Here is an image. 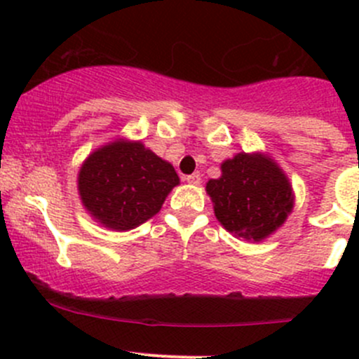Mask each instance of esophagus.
I'll return each mask as SVG.
<instances>
[{
    "instance_id": "34e87169",
    "label": "esophagus",
    "mask_w": 359,
    "mask_h": 359,
    "mask_svg": "<svg viewBox=\"0 0 359 359\" xmlns=\"http://www.w3.org/2000/svg\"><path fill=\"white\" fill-rule=\"evenodd\" d=\"M186 180H187V182H189V184H193V186H198V184L201 182V175L196 172V173H193V175H187Z\"/></svg>"
}]
</instances>
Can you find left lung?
<instances>
[{"label": "left lung", "mask_w": 359, "mask_h": 359, "mask_svg": "<svg viewBox=\"0 0 359 359\" xmlns=\"http://www.w3.org/2000/svg\"><path fill=\"white\" fill-rule=\"evenodd\" d=\"M222 175L206 182L217 220L233 236L266 240L285 224L293 210L287 173L264 153H238L220 165Z\"/></svg>", "instance_id": "obj_1"}]
</instances>
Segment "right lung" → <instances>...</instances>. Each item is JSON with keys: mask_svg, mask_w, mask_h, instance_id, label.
Returning a JSON list of instances; mask_svg holds the SVG:
<instances>
[{"mask_svg": "<svg viewBox=\"0 0 359 359\" xmlns=\"http://www.w3.org/2000/svg\"><path fill=\"white\" fill-rule=\"evenodd\" d=\"M175 168L140 140L114 139L97 147L78 172V193L95 222L112 231L139 227L179 186Z\"/></svg>", "mask_w": 359, "mask_h": 359, "instance_id": "add662e5", "label": "right lung"}]
</instances>
